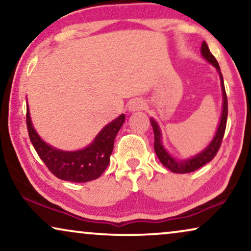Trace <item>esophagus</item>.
Segmentation results:
<instances>
[{"label": "esophagus", "mask_w": 251, "mask_h": 251, "mask_svg": "<svg viewBox=\"0 0 251 251\" xmlns=\"http://www.w3.org/2000/svg\"><path fill=\"white\" fill-rule=\"evenodd\" d=\"M144 107H145V102H144L143 99H140V98L133 99V100L130 101V104H129V111L130 112L142 111Z\"/></svg>", "instance_id": "34e87169"}]
</instances>
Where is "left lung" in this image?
<instances>
[{
  "label": "left lung",
  "mask_w": 251,
  "mask_h": 251,
  "mask_svg": "<svg viewBox=\"0 0 251 251\" xmlns=\"http://www.w3.org/2000/svg\"><path fill=\"white\" fill-rule=\"evenodd\" d=\"M201 53L203 58H205L209 63L214 65L216 70L218 71L219 76H221L223 90V112L221 122H219L217 132H216L214 139L211 140V143L209 144L207 149L202 151V152L200 154H198V155L192 157V159L185 161H176L166 150H164L162 143H161V131L159 126H157V123L154 121L153 119H151V125H152L154 131V151H155L156 155L161 161V163H162L166 168H168L170 171L176 174L192 173V171L198 170L199 168L203 167L204 164L210 162V161L216 156L219 147L222 145V140L223 137H224L226 129V122H227V97H226V91L224 87V81H223V75L221 73V67H219L217 60H216V58L212 56V53L210 52V50H209L207 43H205L204 41L202 42L201 46Z\"/></svg>",
  "instance_id": "8db88e82"
}]
</instances>
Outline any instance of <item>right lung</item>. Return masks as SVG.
Here are the masks:
<instances>
[{
    "label": "right lung",
    "mask_w": 251,
    "mask_h": 251,
    "mask_svg": "<svg viewBox=\"0 0 251 251\" xmlns=\"http://www.w3.org/2000/svg\"><path fill=\"white\" fill-rule=\"evenodd\" d=\"M125 120L126 116L122 114L108 123L85 149L75 152H65L51 147L40 138L33 128L28 108L26 113L29 139L40 159L57 178L73 183H85L100 177L108 166L109 156L114 147V139Z\"/></svg>",
    "instance_id": "1"
}]
</instances>
